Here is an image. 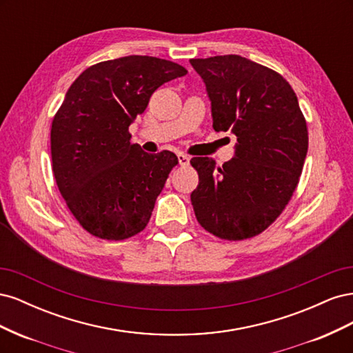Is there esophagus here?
<instances>
[{
	"label": "esophagus",
	"mask_w": 353,
	"mask_h": 353,
	"mask_svg": "<svg viewBox=\"0 0 353 353\" xmlns=\"http://www.w3.org/2000/svg\"><path fill=\"white\" fill-rule=\"evenodd\" d=\"M178 162L181 166H188L190 165V157L184 153H178Z\"/></svg>",
	"instance_id": "1"
}]
</instances>
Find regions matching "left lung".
I'll use <instances>...</instances> for the list:
<instances>
[{
	"mask_svg": "<svg viewBox=\"0 0 353 353\" xmlns=\"http://www.w3.org/2000/svg\"><path fill=\"white\" fill-rule=\"evenodd\" d=\"M206 85L213 130L237 137L234 157L190 160L199 174L191 205L200 225L223 240L258 236L280 216L307 153L306 121L280 73L228 54L191 59Z\"/></svg>",
	"mask_w": 353,
	"mask_h": 353,
	"instance_id": "1",
	"label": "left lung"
}]
</instances>
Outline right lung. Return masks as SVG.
Segmentation results:
<instances>
[{"label": "right lung", "instance_id": "right-lung-1", "mask_svg": "<svg viewBox=\"0 0 353 353\" xmlns=\"http://www.w3.org/2000/svg\"><path fill=\"white\" fill-rule=\"evenodd\" d=\"M187 70L174 61L126 56L83 70L51 125L52 172L66 205L95 237L125 240L143 231L178 157L145 153L128 128L152 94Z\"/></svg>", "mask_w": 353, "mask_h": 353}]
</instances>
